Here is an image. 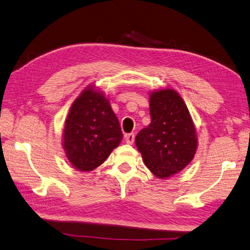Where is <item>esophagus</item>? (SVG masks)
I'll return each mask as SVG.
<instances>
[{
	"label": "esophagus",
	"mask_w": 250,
	"mask_h": 250,
	"mask_svg": "<svg viewBox=\"0 0 250 250\" xmlns=\"http://www.w3.org/2000/svg\"><path fill=\"white\" fill-rule=\"evenodd\" d=\"M125 142L128 144H133V142H134V133H128V134H125Z\"/></svg>",
	"instance_id": "34e87169"
}]
</instances>
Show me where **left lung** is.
Wrapping results in <instances>:
<instances>
[{
    "mask_svg": "<svg viewBox=\"0 0 250 250\" xmlns=\"http://www.w3.org/2000/svg\"><path fill=\"white\" fill-rule=\"evenodd\" d=\"M149 125L142 129L135 145L151 173L160 179L180 172L193 160L197 135L189 111L178 92H151Z\"/></svg>",
    "mask_w": 250,
    "mask_h": 250,
    "instance_id": "8db88e82",
    "label": "left lung"
}]
</instances>
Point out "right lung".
<instances>
[{
	"mask_svg": "<svg viewBox=\"0 0 250 250\" xmlns=\"http://www.w3.org/2000/svg\"><path fill=\"white\" fill-rule=\"evenodd\" d=\"M62 147L73 168L91 171L101 166L120 144L122 132L109 101L90 85L83 90L68 112Z\"/></svg>",
	"mask_w": 250,
	"mask_h": 250,
	"instance_id": "add662e5",
	"label": "right lung"
}]
</instances>
